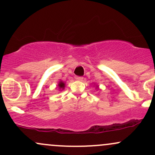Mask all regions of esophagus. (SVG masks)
Returning a JSON list of instances; mask_svg holds the SVG:
<instances>
[{
	"mask_svg": "<svg viewBox=\"0 0 155 155\" xmlns=\"http://www.w3.org/2000/svg\"><path fill=\"white\" fill-rule=\"evenodd\" d=\"M75 79L78 80V81H81V80L83 79V77H82V76H75Z\"/></svg>",
	"mask_w": 155,
	"mask_h": 155,
	"instance_id": "obj_1",
	"label": "esophagus"
}]
</instances>
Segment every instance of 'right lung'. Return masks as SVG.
<instances>
[{
  "label": "right lung",
  "mask_w": 155,
  "mask_h": 155,
  "mask_svg": "<svg viewBox=\"0 0 155 155\" xmlns=\"http://www.w3.org/2000/svg\"><path fill=\"white\" fill-rule=\"evenodd\" d=\"M58 87H59L60 89H64V87H65V84H64L63 81H60Z\"/></svg>",
  "instance_id": "obj_1"
}]
</instances>
